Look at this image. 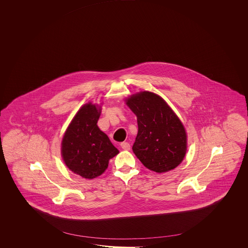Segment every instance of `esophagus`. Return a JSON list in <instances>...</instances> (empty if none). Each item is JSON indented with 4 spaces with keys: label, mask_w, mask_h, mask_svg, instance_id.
I'll return each instance as SVG.
<instances>
[{
    "label": "esophagus",
    "mask_w": 248,
    "mask_h": 248,
    "mask_svg": "<svg viewBox=\"0 0 248 248\" xmlns=\"http://www.w3.org/2000/svg\"><path fill=\"white\" fill-rule=\"evenodd\" d=\"M121 146H122V149L125 150V151H129V150H130V144H129L128 142H122V143H121Z\"/></svg>",
    "instance_id": "1"
}]
</instances>
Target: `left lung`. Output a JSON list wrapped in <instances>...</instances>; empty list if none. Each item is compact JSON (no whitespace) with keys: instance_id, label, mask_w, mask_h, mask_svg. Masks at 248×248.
<instances>
[{"instance_id":"1","label":"left lung","mask_w":248,"mask_h":248,"mask_svg":"<svg viewBox=\"0 0 248 248\" xmlns=\"http://www.w3.org/2000/svg\"><path fill=\"white\" fill-rule=\"evenodd\" d=\"M126 105L137 117L138 133L132 147L137 158L156 173L176 168L185 158L187 137L173 110L149 91L131 95Z\"/></svg>"}]
</instances>
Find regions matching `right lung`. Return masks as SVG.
Segmentation results:
<instances>
[{
	"instance_id": "right-lung-1",
	"label": "right lung",
	"mask_w": 248,
	"mask_h": 248,
	"mask_svg": "<svg viewBox=\"0 0 248 248\" xmlns=\"http://www.w3.org/2000/svg\"><path fill=\"white\" fill-rule=\"evenodd\" d=\"M100 109L95 105L82 106L64 133L62 157L75 174L93 179L103 174L109 160L119 153L109 137L97 126Z\"/></svg>"
}]
</instances>
